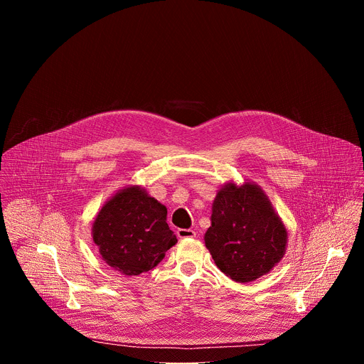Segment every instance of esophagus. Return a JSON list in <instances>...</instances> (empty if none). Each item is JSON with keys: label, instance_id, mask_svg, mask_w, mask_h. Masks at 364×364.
<instances>
[{"label": "esophagus", "instance_id": "esophagus-1", "mask_svg": "<svg viewBox=\"0 0 364 364\" xmlns=\"http://www.w3.org/2000/svg\"><path fill=\"white\" fill-rule=\"evenodd\" d=\"M177 236L180 239H188V237H194L196 232L193 229H178L177 230Z\"/></svg>", "mask_w": 364, "mask_h": 364}]
</instances>
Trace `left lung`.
I'll return each mask as SVG.
<instances>
[{"mask_svg": "<svg viewBox=\"0 0 364 364\" xmlns=\"http://www.w3.org/2000/svg\"><path fill=\"white\" fill-rule=\"evenodd\" d=\"M204 235L216 267L236 282L269 274L287 252L288 230L265 191L253 181L218 190Z\"/></svg>", "mask_w": 364, "mask_h": 364, "instance_id": "8db88e82", "label": "left lung"}]
</instances>
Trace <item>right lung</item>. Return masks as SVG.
Returning <instances> with one entry per match:
<instances>
[{
  "mask_svg": "<svg viewBox=\"0 0 364 364\" xmlns=\"http://www.w3.org/2000/svg\"><path fill=\"white\" fill-rule=\"evenodd\" d=\"M92 237L102 261L127 277L154 269L177 243L167 207L136 184L118 190L100 207Z\"/></svg>",
  "mask_w": 364,
  "mask_h": 364,
  "instance_id": "add662e5",
  "label": "right lung"
}]
</instances>
